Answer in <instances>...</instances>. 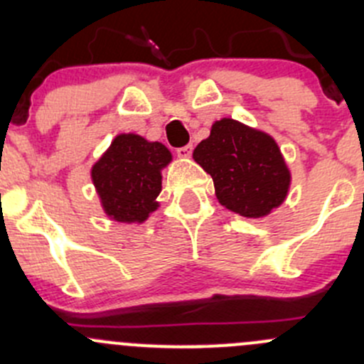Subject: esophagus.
<instances>
[{"label": "esophagus", "instance_id": "34e87169", "mask_svg": "<svg viewBox=\"0 0 364 364\" xmlns=\"http://www.w3.org/2000/svg\"><path fill=\"white\" fill-rule=\"evenodd\" d=\"M192 149H193V146H185V148H179L178 156L179 159H190V156H192Z\"/></svg>", "mask_w": 364, "mask_h": 364}]
</instances>
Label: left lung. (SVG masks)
Returning a JSON list of instances; mask_svg holds the SVG:
<instances>
[{"mask_svg": "<svg viewBox=\"0 0 364 364\" xmlns=\"http://www.w3.org/2000/svg\"><path fill=\"white\" fill-rule=\"evenodd\" d=\"M193 160L213 178L218 203L245 218L271 215L291 190V168L273 135L232 117L211 124Z\"/></svg>", "mask_w": 364, "mask_h": 364, "instance_id": "8db88e82", "label": "left lung"}]
</instances>
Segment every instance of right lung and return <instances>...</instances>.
I'll return each instance as SVG.
<instances>
[{
  "label": "right lung",
  "instance_id": "1",
  "mask_svg": "<svg viewBox=\"0 0 364 364\" xmlns=\"http://www.w3.org/2000/svg\"><path fill=\"white\" fill-rule=\"evenodd\" d=\"M172 153L137 134H117L91 165V181L105 216L117 223H144L160 208L161 171Z\"/></svg>",
  "mask_w": 364,
  "mask_h": 364
}]
</instances>
